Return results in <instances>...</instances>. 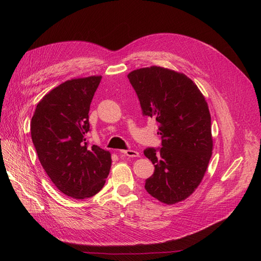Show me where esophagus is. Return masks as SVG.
<instances>
[{"label":"esophagus","mask_w":261,"mask_h":261,"mask_svg":"<svg viewBox=\"0 0 261 261\" xmlns=\"http://www.w3.org/2000/svg\"><path fill=\"white\" fill-rule=\"evenodd\" d=\"M121 153L126 155V156H128V158H137V156H139V153L137 151H135V150H130V149H128V150H121Z\"/></svg>","instance_id":"34e87169"}]
</instances>
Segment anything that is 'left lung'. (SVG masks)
Returning <instances> with one entry per match:
<instances>
[{
	"instance_id": "1",
	"label": "left lung",
	"mask_w": 261,
	"mask_h": 261,
	"mask_svg": "<svg viewBox=\"0 0 261 261\" xmlns=\"http://www.w3.org/2000/svg\"><path fill=\"white\" fill-rule=\"evenodd\" d=\"M143 114L159 124L162 148L146 149L154 173L146 191L159 201L185 200L199 186L212 154L211 116L207 101L191 78L160 66L135 69L128 75Z\"/></svg>"
}]
</instances>
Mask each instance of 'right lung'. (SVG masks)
Masks as SVG:
<instances>
[{
  "label": "right lung",
  "mask_w": 261,
  "mask_h": 261,
  "mask_svg": "<svg viewBox=\"0 0 261 261\" xmlns=\"http://www.w3.org/2000/svg\"><path fill=\"white\" fill-rule=\"evenodd\" d=\"M101 78H74L55 87L39 101L30 123L42 168L60 192L75 199L99 193L111 169V153L86 140Z\"/></svg>",
  "instance_id": "right-lung-1"
}]
</instances>
